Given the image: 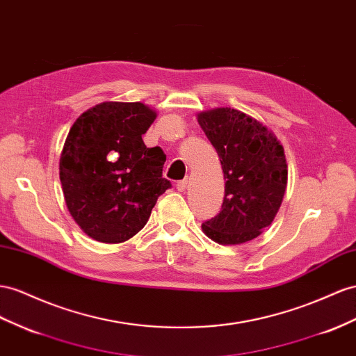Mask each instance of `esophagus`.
<instances>
[{"label": "esophagus", "instance_id": "1", "mask_svg": "<svg viewBox=\"0 0 356 356\" xmlns=\"http://www.w3.org/2000/svg\"><path fill=\"white\" fill-rule=\"evenodd\" d=\"M187 184H188V179H182V181H178L177 182V190L178 191H184L187 188Z\"/></svg>", "mask_w": 356, "mask_h": 356}]
</instances>
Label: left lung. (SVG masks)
Listing matches in <instances>:
<instances>
[{"instance_id": "left-lung-1", "label": "left lung", "mask_w": 356, "mask_h": 356, "mask_svg": "<svg viewBox=\"0 0 356 356\" xmlns=\"http://www.w3.org/2000/svg\"><path fill=\"white\" fill-rule=\"evenodd\" d=\"M226 179L222 211L202 229L223 245L252 241L273 223L287 184L283 147L264 124L244 112L217 108L197 115Z\"/></svg>"}]
</instances>
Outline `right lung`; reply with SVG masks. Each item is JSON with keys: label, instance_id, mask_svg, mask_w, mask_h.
Here are the masks:
<instances>
[{"label": "right lung", "instance_id": "1", "mask_svg": "<svg viewBox=\"0 0 356 356\" xmlns=\"http://www.w3.org/2000/svg\"><path fill=\"white\" fill-rule=\"evenodd\" d=\"M156 120L143 103L104 102L74 121L60 159V179L74 222L95 241H127L147 225L159 196L166 154L142 140Z\"/></svg>", "mask_w": 356, "mask_h": 356}]
</instances>
